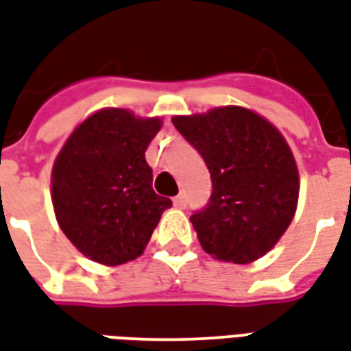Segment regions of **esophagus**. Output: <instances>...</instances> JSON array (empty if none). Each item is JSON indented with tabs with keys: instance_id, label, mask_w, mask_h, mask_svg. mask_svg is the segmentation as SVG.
Returning a JSON list of instances; mask_svg holds the SVG:
<instances>
[{
	"instance_id": "34e87169",
	"label": "esophagus",
	"mask_w": 351,
	"mask_h": 351,
	"mask_svg": "<svg viewBox=\"0 0 351 351\" xmlns=\"http://www.w3.org/2000/svg\"><path fill=\"white\" fill-rule=\"evenodd\" d=\"M173 206L178 207V209H185V207H186V196H185V193L178 194V196L173 198Z\"/></svg>"
}]
</instances>
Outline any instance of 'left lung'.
<instances>
[{
  "instance_id": "obj_1",
  "label": "left lung",
  "mask_w": 351,
  "mask_h": 351,
  "mask_svg": "<svg viewBox=\"0 0 351 351\" xmlns=\"http://www.w3.org/2000/svg\"><path fill=\"white\" fill-rule=\"evenodd\" d=\"M172 123L211 173V196L191 215L202 249L232 263L263 256L290 226L298 206V166L282 134L239 106L178 116Z\"/></svg>"
}]
</instances>
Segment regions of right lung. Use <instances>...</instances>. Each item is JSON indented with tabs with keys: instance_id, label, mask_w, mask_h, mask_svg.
<instances>
[{
	"instance_id": "1",
	"label": "right lung",
	"mask_w": 351,
	"mask_h": 351,
	"mask_svg": "<svg viewBox=\"0 0 351 351\" xmlns=\"http://www.w3.org/2000/svg\"><path fill=\"white\" fill-rule=\"evenodd\" d=\"M160 119L129 110L97 112L74 130L53 162L52 202L63 234L82 254L106 265L144 252L172 200L153 191L145 149Z\"/></svg>"
}]
</instances>
